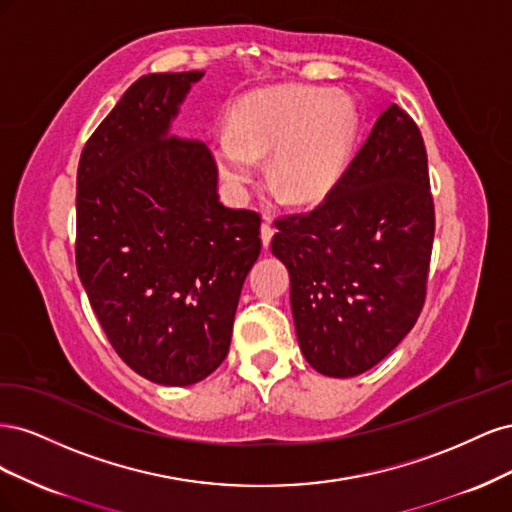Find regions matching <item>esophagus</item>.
Wrapping results in <instances>:
<instances>
[{
    "mask_svg": "<svg viewBox=\"0 0 512 512\" xmlns=\"http://www.w3.org/2000/svg\"><path fill=\"white\" fill-rule=\"evenodd\" d=\"M273 232H275V228H273L271 220H269V218H265V220H262V226H260V239H262V245H265V250H267V247L271 245V239H273Z\"/></svg>",
    "mask_w": 512,
    "mask_h": 512,
    "instance_id": "obj_1",
    "label": "esophagus"
}]
</instances>
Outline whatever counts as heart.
Listing matches in <instances>:
<instances>
[{
	"label": "heart",
	"mask_w": 512,
	"mask_h": 512,
	"mask_svg": "<svg viewBox=\"0 0 512 512\" xmlns=\"http://www.w3.org/2000/svg\"><path fill=\"white\" fill-rule=\"evenodd\" d=\"M359 115L354 104L324 87H277L245 98L230 128L215 136L222 179L243 192L271 153L269 181L292 205H312L331 192L350 162Z\"/></svg>",
	"instance_id": "b5f03b06"
}]
</instances>
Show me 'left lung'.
I'll list each match as a JSON object with an SVG mask.
<instances>
[{"mask_svg":"<svg viewBox=\"0 0 512 512\" xmlns=\"http://www.w3.org/2000/svg\"><path fill=\"white\" fill-rule=\"evenodd\" d=\"M275 226L307 363L331 378L378 365L427 297L436 211L414 119L391 104L322 203Z\"/></svg>","mask_w":512,"mask_h":512,"instance_id":"obj_1","label":"left lung"}]
</instances>
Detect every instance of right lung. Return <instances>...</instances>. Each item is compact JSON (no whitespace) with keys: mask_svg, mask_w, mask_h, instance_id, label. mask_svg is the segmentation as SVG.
<instances>
[{"mask_svg":"<svg viewBox=\"0 0 512 512\" xmlns=\"http://www.w3.org/2000/svg\"><path fill=\"white\" fill-rule=\"evenodd\" d=\"M203 74L132 83L76 173V271L89 303L121 361L164 386L222 365L262 247L260 215L220 203L209 147L168 134Z\"/></svg>","mask_w":512,"mask_h":512,"instance_id":"add662e5","label":"right lung"}]
</instances>
